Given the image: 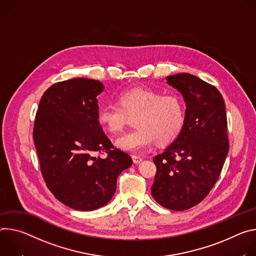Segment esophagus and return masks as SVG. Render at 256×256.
<instances>
[{
    "instance_id": "esophagus-1",
    "label": "esophagus",
    "mask_w": 256,
    "mask_h": 256,
    "mask_svg": "<svg viewBox=\"0 0 256 256\" xmlns=\"http://www.w3.org/2000/svg\"><path fill=\"white\" fill-rule=\"evenodd\" d=\"M132 160H133L134 164H139L141 160H142V158H140L138 156H132Z\"/></svg>"
}]
</instances>
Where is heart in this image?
I'll list each match as a JSON object with an SVG mask.
<instances>
[{
	"mask_svg": "<svg viewBox=\"0 0 256 256\" xmlns=\"http://www.w3.org/2000/svg\"><path fill=\"white\" fill-rule=\"evenodd\" d=\"M117 104L98 108L96 120L102 130L116 135L123 131L130 119L135 118L136 130L120 137L116 146L126 152H138L154 144L166 146L181 134L185 124V106L177 94L137 86L121 92Z\"/></svg>",
	"mask_w": 256,
	"mask_h": 256,
	"instance_id": "b5f03b06",
	"label": "heart"
}]
</instances>
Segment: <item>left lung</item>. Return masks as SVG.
I'll return each mask as SVG.
<instances>
[{
  "label": "left lung",
  "instance_id": "1",
  "mask_svg": "<svg viewBox=\"0 0 256 256\" xmlns=\"http://www.w3.org/2000/svg\"><path fill=\"white\" fill-rule=\"evenodd\" d=\"M186 102L179 137L154 158V200L172 210L202 202L214 186L229 152L224 98L214 85L188 73L166 77Z\"/></svg>",
  "mask_w": 256,
  "mask_h": 256
}]
</instances>
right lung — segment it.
<instances>
[{
	"mask_svg": "<svg viewBox=\"0 0 256 256\" xmlns=\"http://www.w3.org/2000/svg\"><path fill=\"white\" fill-rule=\"evenodd\" d=\"M102 90L94 79L56 82L42 94L36 115L32 136L44 180L56 200L76 210L106 206L118 176L132 164L98 123Z\"/></svg>",
	"mask_w": 256,
	"mask_h": 256,
	"instance_id": "1",
	"label": "right lung"
}]
</instances>
